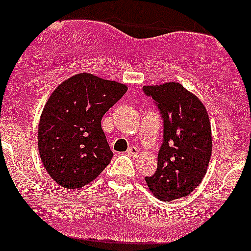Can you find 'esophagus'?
<instances>
[{
  "mask_svg": "<svg viewBox=\"0 0 251 251\" xmlns=\"http://www.w3.org/2000/svg\"><path fill=\"white\" fill-rule=\"evenodd\" d=\"M126 153H128L129 155H131V156H137V155H139V148L135 147V146H131V147L128 148Z\"/></svg>",
  "mask_w": 251,
  "mask_h": 251,
  "instance_id": "obj_1",
  "label": "esophagus"
}]
</instances>
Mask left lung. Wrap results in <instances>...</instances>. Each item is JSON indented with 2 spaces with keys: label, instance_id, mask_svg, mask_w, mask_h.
<instances>
[{
  "label": "left lung",
  "instance_id": "8db88e82",
  "mask_svg": "<svg viewBox=\"0 0 251 251\" xmlns=\"http://www.w3.org/2000/svg\"><path fill=\"white\" fill-rule=\"evenodd\" d=\"M163 118V143L157 170L146 176L151 193L163 201L186 197L199 186L212 154L209 114L201 100L180 83L146 85Z\"/></svg>",
  "mask_w": 251,
  "mask_h": 251
}]
</instances>
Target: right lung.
I'll list each match as a JSON object with an SVG mask.
<instances>
[{
  "label": "right lung",
  "mask_w": 251,
  "mask_h": 251,
  "mask_svg": "<svg viewBox=\"0 0 251 251\" xmlns=\"http://www.w3.org/2000/svg\"><path fill=\"white\" fill-rule=\"evenodd\" d=\"M126 90L125 84L84 72L50 96L39 122L38 147L45 170L60 186H85L110 163L114 154L100 121Z\"/></svg>",
  "instance_id": "right-lung-1"
}]
</instances>
